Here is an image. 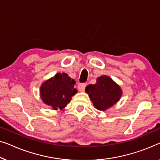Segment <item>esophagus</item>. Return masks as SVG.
Returning a JSON list of instances; mask_svg holds the SVG:
<instances>
[{"label":"esophagus","mask_w":160,"mask_h":160,"mask_svg":"<svg viewBox=\"0 0 160 160\" xmlns=\"http://www.w3.org/2000/svg\"><path fill=\"white\" fill-rule=\"evenodd\" d=\"M86 83H82V84H80L78 85V88H79V89L81 91H85V87H86Z\"/></svg>","instance_id":"34e87169"}]
</instances>
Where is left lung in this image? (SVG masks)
Listing matches in <instances>:
<instances>
[{
    "label": "left lung",
    "mask_w": 160,
    "mask_h": 160,
    "mask_svg": "<svg viewBox=\"0 0 160 160\" xmlns=\"http://www.w3.org/2000/svg\"><path fill=\"white\" fill-rule=\"evenodd\" d=\"M85 92L95 108L100 111H106L113 107L122 95L120 85L107 75L97 78L95 84L85 88Z\"/></svg>",
    "instance_id": "1"
}]
</instances>
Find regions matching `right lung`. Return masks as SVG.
<instances>
[{
	"instance_id": "1",
	"label": "right lung",
	"mask_w": 160,
	"mask_h": 160,
	"mask_svg": "<svg viewBox=\"0 0 160 160\" xmlns=\"http://www.w3.org/2000/svg\"><path fill=\"white\" fill-rule=\"evenodd\" d=\"M76 82L67 73H57L43 82L40 87V96L42 102L53 109H63L70 102L72 96L77 93Z\"/></svg>"
}]
</instances>
